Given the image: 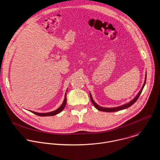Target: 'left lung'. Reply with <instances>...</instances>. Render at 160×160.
<instances>
[{"mask_svg":"<svg viewBox=\"0 0 160 160\" xmlns=\"http://www.w3.org/2000/svg\"><path fill=\"white\" fill-rule=\"evenodd\" d=\"M146 80V75L145 81H144V84H143V86H142V88L141 89V90L139 91V92L138 93V94L137 95V96H136V97H135V98H134L132 101H131L130 102H129V103H126V104H124V105H122V106H120V107H118V108H105L100 107L99 105H97V103H96L93 100V98H92V96H91V94H90L91 102H92V103L93 104L94 107H95L97 109H98V111H100L111 112H116V111H118L123 110V109H127V108H129L130 106H131L133 103H134L136 102V100L138 99V98H139V95H141V92H142V89H143V88H144V85H145Z\"/></svg>","mask_w":160,"mask_h":160,"instance_id":"left-lung-1","label":"left lung"}]
</instances>
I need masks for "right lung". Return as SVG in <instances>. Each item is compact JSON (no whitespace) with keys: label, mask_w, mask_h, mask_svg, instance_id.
Listing matches in <instances>:
<instances>
[{"label":"right lung","mask_w":160,"mask_h":160,"mask_svg":"<svg viewBox=\"0 0 160 160\" xmlns=\"http://www.w3.org/2000/svg\"><path fill=\"white\" fill-rule=\"evenodd\" d=\"M66 93H65V98H64V100H63V102L62 105L60 106V107L58 109H57L56 111L51 112H48V113H38V112H35L34 111H31V112H32L33 114L37 115V116H42V117H44V116H55V115H56L57 114H59L60 112H61L63 110V109L65 108V105L67 104V95H66Z\"/></svg>","instance_id":"add662e5"}]
</instances>
